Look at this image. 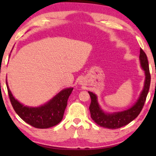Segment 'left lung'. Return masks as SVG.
<instances>
[{"instance_id":"left-lung-1","label":"left lung","mask_w":156,"mask_h":156,"mask_svg":"<svg viewBox=\"0 0 156 156\" xmlns=\"http://www.w3.org/2000/svg\"><path fill=\"white\" fill-rule=\"evenodd\" d=\"M139 60H140L141 67L144 69V74H145L144 89L138 101L130 108L122 111V112L105 113L102 110L98 104L96 94L91 92H88L91 98V103L89 105L91 117L98 125L103 128H108V129H117V128H119L128 125L134 119H136L140 114L145 103L148 92H149L150 79H151L147 57L141 48L140 49Z\"/></svg>"}]
</instances>
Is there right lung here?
<instances>
[{
  "label": "right lung",
  "mask_w": 156,
  "mask_h": 156,
  "mask_svg": "<svg viewBox=\"0 0 156 156\" xmlns=\"http://www.w3.org/2000/svg\"><path fill=\"white\" fill-rule=\"evenodd\" d=\"M7 90L14 110L23 121L37 128H48L62 121L67 105V100L73 88L64 89L47 103L39 107L23 105L12 95L6 81Z\"/></svg>",
  "instance_id": "right-lung-1"
}]
</instances>
